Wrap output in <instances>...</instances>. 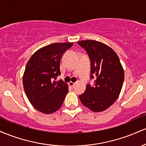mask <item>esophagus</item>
<instances>
[{
  "instance_id": "esophagus-1",
  "label": "esophagus",
  "mask_w": 146,
  "mask_h": 146,
  "mask_svg": "<svg viewBox=\"0 0 146 146\" xmlns=\"http://www.w3.org/2000/svg\"><path fill=\"white\" fill-rule=\"evenodd\" d=\"M75 84V83L72 82H69V86H71V87H72V88H73V87H74Z\"/></svg>"
}]
</instances>
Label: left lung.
Segmentation results:
<instances>
[{
    "instance_id": "obj_1",
    "label": "left lung",
    "mask_w": 146,
    "mask_h": 146,
    "mask_svg": "<svg viewBox=\"0 0 146 146\" xmlns=\"http://www.w3.org/2000/svg\"><path fill=\"white\" fill-rule=\"evenodd\" d=\"M84 48L90 60V79L95 78L93 86L87 84L86 91L79 95L84 106L94 112L110 107L121 92L124 71L117 53L108 45L87 40L78 42Z\"/></svg>"
}]
</instances>
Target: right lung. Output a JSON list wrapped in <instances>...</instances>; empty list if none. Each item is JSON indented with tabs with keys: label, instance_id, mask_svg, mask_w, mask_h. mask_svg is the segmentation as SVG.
Instances as JSON below:
<instances>
[{
	"label": "right lung",
	"instance_id": "right-lung-1",
	"mask_svg": "<svg viewBox=\"0 0 146 146\" xmlns=\"http://www.w3.org/2000/svg\"><path fill=\"white\" fill-rule=\"evenodd\" d=\"M73 42L54 43L40 48L30 58L25 67L23 86L31 105L44 114H51L62 105L68 91L62 80L56 81L61 74L60 63Z\"/></svg>",
	"mask_w": 146,
	"mask_h": 146
}]
</instances>
